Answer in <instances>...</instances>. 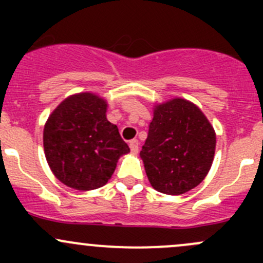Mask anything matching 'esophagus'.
I'll return each mask as SVG.
<instances>
[{
	"mask_svg": "<svg viewBox=\"0 0 263 263\" xmlns=\"http://www.w3.org/2000/svg\"><path fill=\"white\" fill-rule=\"evenodd\" d=\"M129 148H131L132 153H137L139 151V141L137 140H131L129 141Z\"/></svg>",
	"mask_w": 263,
	"mask_h": 263,
	"instance_id": "34e87169",
	"label": "esophagus"
}]
</instances>
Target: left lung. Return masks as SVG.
<instances>
[{"instance_id":"1","label":"left lung","mask_w":263,"mask_h":263,"mask_svg":"<svg viewBox=\"0 0 263 263\" xmlns=\"http://www.w3.org/2000/svg\"><path fill=\"white\" fill-rule=\"evenodd\" d=\"M214 127L193 103L181 98L154 108L140 151L150 184L166 195H183L208 176L214 160Z\"/></svg>"}]
</instances>
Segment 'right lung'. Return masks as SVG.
I'll return each instance as SVG.
<instances>
[{"label": "right lung", "instance_id": "obj_1", "mask_svg": "<svg viewBox=\"0 0 263 263\" xmlns=\"http://www.w3.org/2000/svg\"><path fill=\"white\" fill-rule=\"evenodd\" d=\"M107 102L92 92L66 98L43 132L46 159L58 181L78 191L107 184L129 147L107 119Z\"/></svg>", "mask_w": 263, "mask_h": 263}]
</instances>
